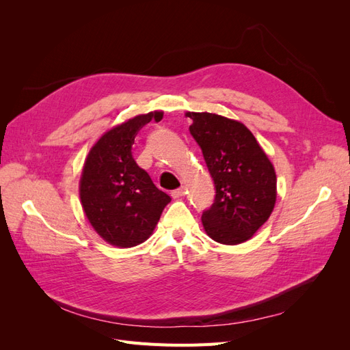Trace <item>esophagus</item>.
<instances>
[{
    "label": "esophagus",
    "mask_w": 350,
    "mask_h": 350,
    "mask_svg": "<svg viewBox=\"0 0 350 350\" xmlns=\"http://www.w3.org/2000/svg\"><path fill=\"white\" fill-rule=\"evenodd\" d=\"M184 194H185V188H184V187L176 188V189H174V191L171 193V196H172L174 198H179V197H183Z\"/></svg>",
    "instance_id": "1"
}]
</instances>
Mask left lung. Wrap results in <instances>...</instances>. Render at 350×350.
I'll list each match as a JSON object with an SVG mask.
<instances>
[{"label":"left lung","mask_w":350,"mask_h":350,"mask_svg":"<svg viewBox=\"0 0 350 350\" xmlns=\"http://www.w3.org/2000/svg\"><path fill=\"white\" fill-rule=\"evenodd\" d=\"M189 133L213 178L215 203L203 211L206 234L226 245L248 241L276 203V172L245 125L210 112H187Z\"/></svg>","instance_id":"8db88e82"}]
</instances>
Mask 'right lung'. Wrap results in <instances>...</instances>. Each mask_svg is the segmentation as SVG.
Wrapping results in <instances>:
<instances>
[{
    "label": "right lung",
    "mask_w": 350,
    "mask_h": 350,
    "mask_svg": "<svg viewBox=\"0 0 350 350\" xmlns=\"http://www.w3.org/2000/svg\"><path fill=\"white\" fill-rule=\"evenodd\" d=\"M163 112L137 115L105 133L92 147L80 178V200L90 225L111 245L129 248L152 235L171 201L135 163V135Z\"/></svg>",
    "instance_id": "1"
}]
</instances>
